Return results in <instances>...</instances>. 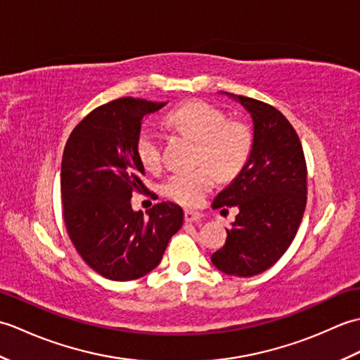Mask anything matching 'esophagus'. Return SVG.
<instances>
[{"instance_id":"1","label":"esophagus","mask_w":360,"mask_h":360,"mask_svg":"<svg viewBox=\"0 0 360 360\" xmlns=\"http://www.w3.org/2000/svg\"><path fill=\"white\" fill-rule=\"evenodd\" d=\"M202 218L201 213L198 212H193V210H186L184 212V219L187 221V223H196V221H200Z\"/></svg>"}]
</instances>
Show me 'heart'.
Returning a JSON list of instances; mask_svg holds the SVG:
<instances>
[{
    "label": "heart",
    "mask_w": 360,
    "mask_h": 360,
    "mask_svg": "<svg viewBox=\"0 0 360 360\" xmlns=\"http://www.w3.org/2000/svg\"><path fill=\"white\" fill-rule=\"evenodd\" d=\"M165 124L174 131L196 141L195 170L173 173L164 182V195L186 207H196L221 179L238 174L250 156L254 136L241 120L227 119V114L209 102L193 101L168 111ZM136 153L142 165L156 172L162 164V142L155 128L145 125L136 136Z\"/></svg>",
    "instance_id": "heart-1"
}]
</instances>
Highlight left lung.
<instances>
[{
    "label": "left lung",
    "mask_w": 360,
    "mask_h": 360,
    "mask_svg": "<svg viewBox=\"0 0 360 360\" xmlns=\"http://www.w3.org/2000/svg\"><path fill=\"white\" fill-rule=\"evenodd\" d=\"M254 120L250 156L212 207L240 213L226 244L212 255L221 272L252 277L278 262L295 238L307 207V160L294 127L272 105L233 96Z\"/></svg>",
    "instance_id": "8db88e82"
}]
</instances>
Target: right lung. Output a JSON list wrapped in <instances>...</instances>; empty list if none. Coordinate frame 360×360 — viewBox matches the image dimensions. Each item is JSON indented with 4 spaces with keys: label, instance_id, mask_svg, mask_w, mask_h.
I'll return each instance as SVG.
<instances>
[{
    "label": "right lung",
    "instance_id": "right-lung-1",
    "mask_svg": "<svg viewBox=\"0 0 360 360\" xmlns=\"http://www.w3.org/2000/svg\"><path fill=\"white\" fill-rule=\"evenodd\" d=\"M165 103L120 97L97 106L72 129L62 159L63 218L68 235L91 269L114 281L143 277L162 259L184 212L159 202L131 209L133 193L155 196L142 182L136 153L142 117Z\"/></svg>",
    "mask_w": 360,
    "mask_h": 360
}]
</instances>
